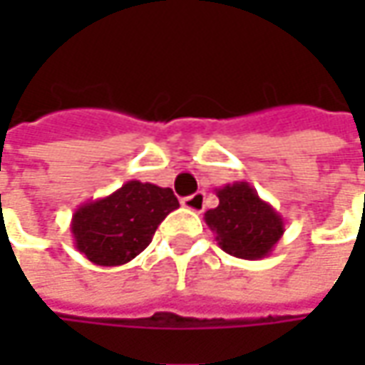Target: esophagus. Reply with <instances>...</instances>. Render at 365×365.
Segmentation results:
<instances>
[{
  "instance_id": "obj_1",
  "label": "esophagus",
  "mask_w": 365,
  "mask_h": 365,
  "mask_svg": "<svg viewBox=\"0 0 365 365\" xmlns=\"http://www.w3.org/2000/svg\"><path fill=\"white\" fill-rule=\"evenodd\" d=\"M180 205L185 207V209H189V211H203L205 207V192H195V195H190V197H185V199H180Z\"/></svg>"
}]
</instances>
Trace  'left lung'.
I'll return each mask as SVG.
<instances>
[{
	"instance_id": "left-lung-1",
	"label": "left lung",
	"mask_w": 365,
	"mask_h": 365,
	"mask_svg": "<svg viewBox=\"0 0 365 365\" xmlns=\"http://www.w3.org/2000/svg\"><path fill=\"white\" fill-rule=\"evenodd\" d=\"M215 195L219 205L205 213V223L215 233L219 247L242 259L270 256L284 233L282 215L244 180L215 189Z\"/></svg>"
}]
</instances>
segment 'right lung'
I'll use <instances>...</instances> for the list:
<instances>
[{"label":"right lung","instance_id":"obj_1","mask_svg":"<svg viewBox=\"0 0 365 365\" xmlns=\"http://www.w3.org/2000/svg\"><path fill=\"white\" fill-rule=\"evenodd\" d=\"M178 209L170 189L128 180L111 195L83 203L73 213L75 247L97 266H121L144 252L164 217Z\"/></svg>","mask_w":365,"mask_h":365}]
</instances>
